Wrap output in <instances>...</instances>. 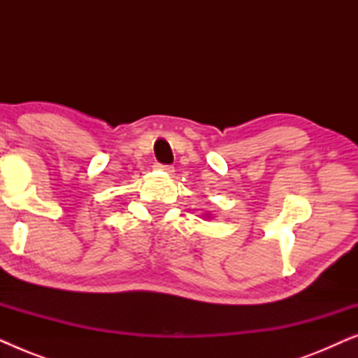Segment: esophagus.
I'll use <instances>...</instances> for the list:
<instances>
[{
  "instance_id": "obj_1",
  "label": "esophagus",
  "mask_w": 358,
  "mask_h": 358,
  "mask_svg": "<svg viewBox=\"0 0 358 358\" xmlns=\"http://www.w3.org/2000/svg\"><path fill=\"white\" fill-rule=\"evenodd\" d=\"M156 168H158L159 171H164V173H168V174H173V173H174V168H173V166H166V164H158V166H156Z\"/></svg>"
}]
</instances>
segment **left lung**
<instances>
[{"mask_svg":"<svg viewBox=\"0 0 358 358\" xmlns=\"http://www.w3.org/2000/svg\"><path fill=\"white\" fill-rule=\"evenodd\" d=\"M203 217H205V218H212V215H210V213H205Z\"/></svg>","mask_w":358,"mask_h":358,"instance_id":"left-lung-1","label":"left lung"}]
</instances>
